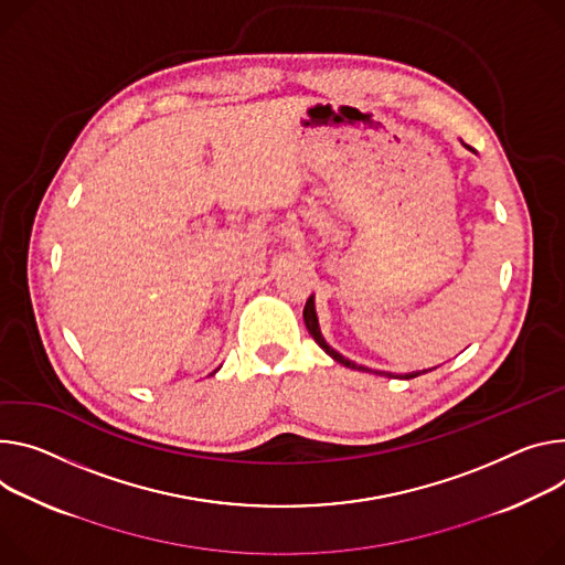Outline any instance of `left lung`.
Wrapping results in <instances>:
<instances>
[{
    "label": "left lung",
    "instance_id": "left-lung-1",
    "mask_svg": "<svg viewBox=\"0 0 565 565\" xmlns=\"http://www.w3.org/2000/svg\"><path fill=\"white\" fill-rule=\"evenodd\" d=\"M471 148V146H469ZM473 150V148H471ZM303 322H306V329H309V333L313 335V340L333 358L335 363L344 365V367H351V370H358V372H372V374H379V376H387V379H417L430 370H424V372H409V374H392V372H379V370H370V367H363V365H355L353 361H349V358H344L342 353H338L333 347L327 344V340L322 338V331H320V322H318V313H316V299L313 295L306 299V306H303ZM435 370V367H433Z\"/></svg>",
    "mask_w": 565,
    "mask_h": 565
}]
</instances>
